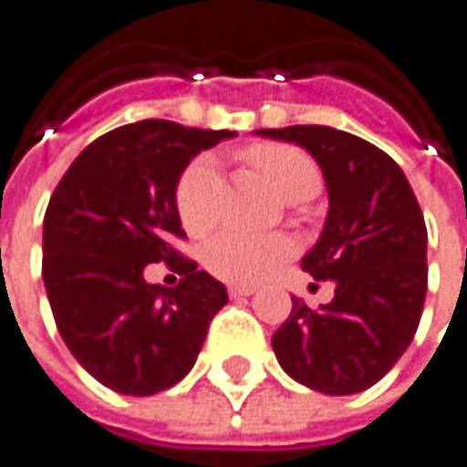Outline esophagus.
Segmentation results:
<instances>
[{"label":"esophagus","mask_w":467,"mask_h":467,"mask_svg":"<svg viewBox=\"0 0 467 467\" xmlns=\"http://www.w3.org/2000/svg\"><path fill=\"white\" fill-rule=\"evenodd\" d=\"M257 292L254 286H246V284H231L228 286V294L234 296V299H239V296H252V294Z\"/></svg>","instance_id":"esophagus-1"}]
</instances>
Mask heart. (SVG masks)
<instances>
[{"mask_svg":"<svg viewBox=\"0 0 467 467\" xmlns=\"http://www.w3.org/2000/svg\"><path fill=\"white\" fill-rule=\"evenodd\" d=\"M244 160L284 199H307L320 189V171L307 152L292 144L263 141L244 150ZM175 210L189 234H204L215 223V165L210 157L194 160L175 183ZM294 254L289 236H252L223 231L204 246V265L231 284H257Z\"/></svg>","mask_w":467,"mask_h":467,"instance_id":"1","label":"heart"}]
</instances>
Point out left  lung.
I'll use <instances>...</instances> for the list:
<instances>
[{
	"mask_svg": "<svg viewBox=\"0 0 467 467\" xmlns=\"http://www.w3.org/2000/svg\"><path fill=\"white\" fill-rule=\"evenodd\" d=\"M257 133L294 141L317 160L328 218L302 268L337 284L334 299L317 310L292 296L273 352L294 381L315 391H365L405 355L420 323L429 289L420 204L402 168L360 136L328 126Z\"/></svg>",
	"mask_w": 467,
	"mask_h": 467,
	"instance_id": "obj_1",
	"label": "left lung"
}]
</instances>
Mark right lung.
<instances>
[{
	"label": "right lung",
	"instance_id": "obj_1",
	"mask_svg": "<svg viewBox=\"0 0 467 467\" xmlns=\"http://www.w3.org/2000/svg\"><path fill=\"white\" fill-rule=\"evenodd\" d=\"M228 136L173 120L120 126L73 160L49 199L41 275L59 337L118 394L150 397L178 384L228 302L221 281L171 244L186 239L178 178L192 157ZM152 262L178 269L179 286L147 285L143 268Z\"/></svg>",
	"mask_w": 467,
	"mask_h": 467
}]
</instances>
